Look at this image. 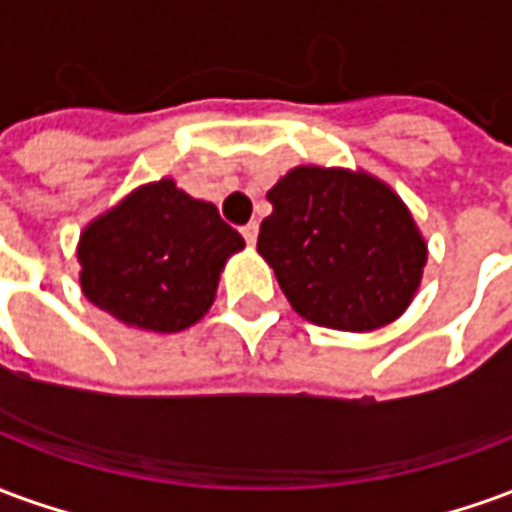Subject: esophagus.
Listing matches in <instances>:
<instances>
[{"label": "esophagus", "mask_w": 512, "mask_h": 512, "mask_svg": "<svg viewBox=\"0 0 512 512\" xmlns=\"http://www.w3.org/2000/svg\"><path fill=\"white\" fill-rule=\"evenodd\" d=\"M241 233H244L246 244H249V246H255L257 233H260V224H257V222H249V224H246V227H241Z\"/></svg>", "instance_id": "obj_1"}]
</instances>
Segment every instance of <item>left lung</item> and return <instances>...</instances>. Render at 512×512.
Masks as SVG:
<instances>
[{
	"label": "left lung",
	"mask_w": 512,
	"mask_h": 512,
	"mask_svg": "<svg viewBox=\"0 0 512 512\" xmlns=\"http://www.w3.org/2000/svg\"><path fill=\"white\" fill-rule=\"evenodd\" d=\"M257 252L310 323L373 332L414 301L428 244L408 205L365 169L301 164L268 189Z\"/></svg>",
	"instance_id": "left-lung-1"
}]
</instances>
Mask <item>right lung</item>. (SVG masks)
I'll use <instances>...</instances> for the list:
<instances>
[{
	"instance_id": "right-lung-1",
	"label": "right lung",
	"mask_w": 512,
	"mask_h": 512,
	"mask_svg": "<svg viewBox=\"0 0 512 512\" xmlns=\"http://www.w3.org/2000/svg\"><path fill=\"white\" fill-rule=\"evenodd\" d=\"M244 246L213 202L161 178L84 227L79 285L98 310L131 329L183 332L211 310L224 263Z\"/></svg>"
}]
</instances>
